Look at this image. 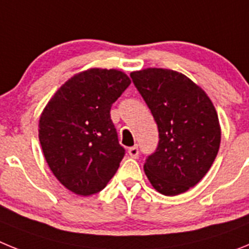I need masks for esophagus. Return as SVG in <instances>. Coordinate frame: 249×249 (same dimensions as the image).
<instances>
[{"mask_svg":"<svg viewBox=\"0 0 249 249\" xmlns=\"http://www.w3.org/2000/svg\"><path fill=\"white\" fill-rule=\"evenodd\" d=\"M138 153H140V151H138L137 147H131V148H128V155L131 156L132 158H137Z\"/></svg>","mask_w":249,"mask_h":249,"instance_id":"1","label":"esophagus"}]
</instances>
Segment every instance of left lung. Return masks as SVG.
Listing matches in <instances>:
<instances>
[{"instance_id": "left-lung-1", "label": "left lung", "mask_w": 249, "mask_h": 249, "mask_svg": "<svg viewBox=\"0 0 249 249\" xmlns=\"http://www.w3.org/2000/svg\"><path fill=\"white\" fill-rule=\"evenodd\" d=\"M158 126L160 142L148 156L144 173L157 192H187L210 171L221 144L218 114L206 92L173 70L131 72Z\"/></svg>"}]
</instances>
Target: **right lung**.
<instances>
[{"mask_svg":"<svg viewBox=\"0 0 249 249\" xmlns=\"http://www.w3.org/2000/svg\"><path fill=\"white\" fill-rule=\"evenodd\" d=\"M129 85L124 72L89 68L66 81L43 108L38 123L43 156L71 192H100L117 172L124 148L109 111Z\"/></svg>","mask_w":249,"mask_h":249,"instance_id":"right-lung-1","label":"right lung"}]
</instances>
